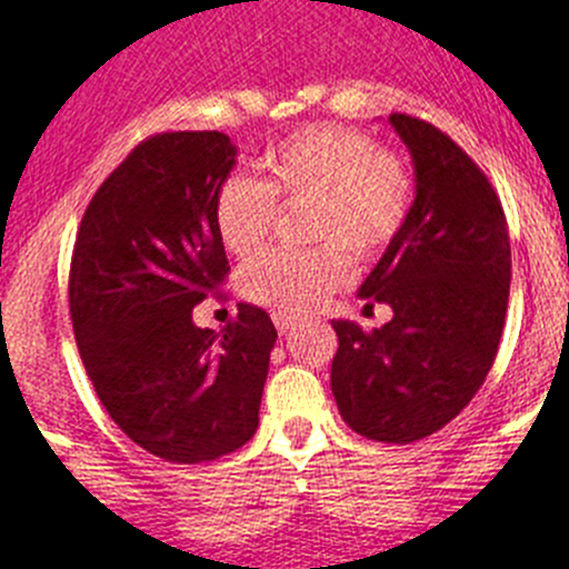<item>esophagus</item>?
Returning <instances> with one entry per match:
<instances>
[{
	"label": "esophagus",
	"instance_id": "34e87169",
	"mask_svg": "<svg viewBox=\"0 0 569 569\" xmlns=\"http://www.w3.org/2000/svg\"><path fill=\"white\" fill-rule=\"evenodd\" d=\"M274 327H278V330L286 336V332H289L291 327H295V317H289V313H280L278 311V313H274Z\"/></svg>",
	"mask_w": 569,
	"mask_h": 569
}]
</instances>
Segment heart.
Here are the masks:
<instances>
[{
	"label": "heart",
	"mask_w": 569,
	"mask_h": 569,
	"mask_svg": "<svg viewBox=\"0 0 569 569\" xmlns=\"http://www.w3.org/2000/svg\"><path fill=\"white\" fill-rule=\"evenodd\" d=\"M261 181L231 176L214 194V231L231 256L267 242L280 206L311 203L308 239L319 248L272 250L242 269L244 297L280 313L317 308L341 289L358 261L380 258L405 231L416 183L405 159L343 126H306L267 148Z\"/></svg>",
	"instance_id": "b5f03b06"
}]
</instances>
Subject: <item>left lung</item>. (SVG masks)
<instances>
[{"instance_id": "obj_1", "label": "left lung", "mask_w": 569, "mask_h": 569, "mask_svg": "<svg viewBox=\"0 0 569 569\" xmlns=\"http://www.w3.org/2000/svg\"><path fill=\"white\" fill-rule=\"evenodd\" d=\"M391 126L416 164V200L360 297L388 302L393 319L371 332L332 321L330 386L355 432L412 443L460 416L485 382L507 319L512 250L479 164L427 120L393 112Z\"/></svg>"}]
</instances>
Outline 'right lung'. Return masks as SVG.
Returning a JSON list of instances; mask_svg holds the SVG:
<instances>
[{
    "label": "right lung",
    "instance_id": "right-lung-1",
    "mask_svg": "<svg viewBox=\"0 0 569 569\" xmlns=\"http://www.w3.org/2000/svg\"><path fill=\"white\" fill-rule=\"evenodd\" d=\"M237 164L222 131L131 148L88 203L68 274L73 336L112 421L168 462H211L258 429L272 319L239 302L222 332L192 308L228 278L214 194Z\"/></svg>",
    "mask_w": 569,
    "mask_h": 569
}]
</instances>
